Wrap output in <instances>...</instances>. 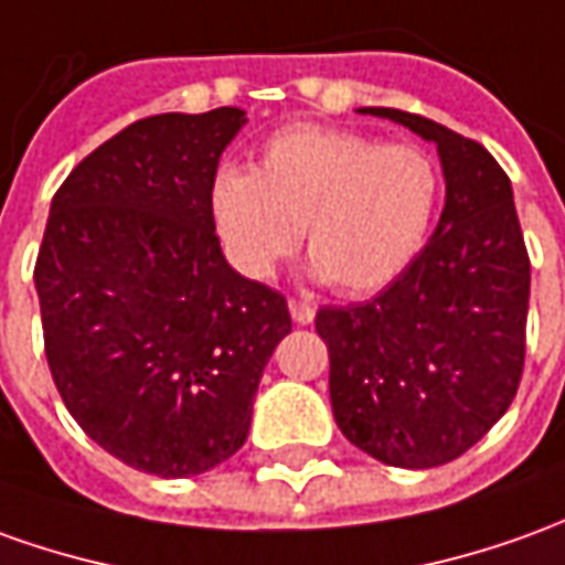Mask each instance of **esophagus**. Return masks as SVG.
I'll use <instances>...</instances> for the list:
<instances>
[{"mask_svg": "<svg viewBox=\"0 0 565 565\" xmlns=\"http://www.w3.org/2000/svg\"><path fill=\"white\" fill-rule=\"evenodd\" d=\"M289 310H291V320L301 322V326L313 322V317H317V307L307 305V301H295V298L289 301Z\"/></svg>", "mask_w": 565, "mask_h": 565, "instance_id": "34e87169", "label": "esophagus"}]
</instances>
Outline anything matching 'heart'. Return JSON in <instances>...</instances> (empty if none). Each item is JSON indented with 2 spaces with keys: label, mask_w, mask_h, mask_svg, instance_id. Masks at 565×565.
I'll return each mask as SVG.
<instances>
[{
  "label": "heart",
  "mask_w": 565,
  "mask_h": 565,
  "mask_svg": "<svg viewBox=\"0 0 565 565\" xmlns=\"http://www.w3.org/2000/svg\"><path fill=\"white\" fill-rule=\"evenodd\" d=\"M443 202V169L418 143L301 122L260 143L255 169L221 166L209 184L217 243L248 279H267L305 239L338 295L391 286L422 255Z\"/></svg>",
  "instance_id": "heart-1"
}]
</instances>
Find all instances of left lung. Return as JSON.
<instances>
[{"label":"left lung","mask_w":565,"mask_h":565,"mask_svg":"<svg viewBox=\"0 0 565 565\" xmlns=\"http://www.w3.org/2000/svg\"><path fill=\"white\" fill-rule=\"evenodd\" d=\"M434 141L446 209L422 255L372 301L320 307L341 434L391 468H439L489 434L523 379L529 252L511 178L483 143L365 107Z\"/></svg>","instance_id":"1"}]
</instances>
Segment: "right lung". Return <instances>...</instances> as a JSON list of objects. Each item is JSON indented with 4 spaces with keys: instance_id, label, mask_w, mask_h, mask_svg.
Here are the masks:
<instances>
[{
    "instance_id": "obj_1",
    "label": "right lung",
    "mask_w": 565,
    "mask_h": 565,
    "mask_svg": "<svg viewBox=\"0 0 565 565\" xmlns=\"http://www.w3.org/2000/svg\"><path fill=\"white\" fill-rule=\"evenodd\" d=\"M236 107L138 119L57 186L36 295L54 387L128 468L196 477L248 437L252 399L291 332L286 298L224 260L209 184Z\"/></svg>"
}]
</instances>
